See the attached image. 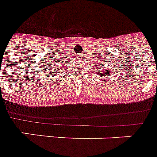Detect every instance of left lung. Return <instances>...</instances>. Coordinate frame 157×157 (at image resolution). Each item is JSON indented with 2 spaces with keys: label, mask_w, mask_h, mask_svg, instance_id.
I'll return each instance as SVG.
<instances>
[{
  "label": "left lung",
  "mask_w": 157,
  "mask_h": 157,
  "mask_svg": "<svg viewBox=\"0 0 157 157\" xmlns=\"http://www.w3.org/2000/svg\"><path fill=\"white\" fill-rule=\"evenodd\" d=\"M101 69H102V68H101ZM112 73H113V71H111V70H109V69H106V70H102V71H100V72H96V74H98V75H99V76H101V77H103L104 78L103 79H108L107 78H106V76H110L111 74H112Z\"/></svg>",
  "instance_id": "8db88e82"
}]
</instances>
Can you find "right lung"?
I'll list each match as a JSON object with an SVG mask.
<instances>
[{
	"instance_id": "add662e5",
	"label": "right lung",
	"mask_w": 157,
	"mask_h": 157,
	"mask_svg": "<svg viewBox=\"0 0 157 157\" xmlns=\"http://www.w3.org/2000/svg\"><path fill=\"white\" fill-rule=\"evenodd\" d=\"M56 72H57V69H56V70H55V72H51L50 74H48L47 76H48V77H49V76H50L51 74L53 75V76H55V75H56Z\"/></svg>"
}]
</instances>
